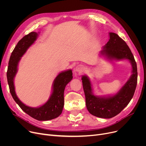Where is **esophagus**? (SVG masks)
I'll return each mask as SVG.
<instances>
[{"mask_svg":"<svg viewBox=\"0 0 146 146\" xmlns=\"http://www.w3.org/2000/svg\"><path fill=\"white\" fill-rule=\"evenodd\" d=\"M84 70V67L82 65H78L76 68V72H78L79 73H82Z\"/></svg>","mask_w":146,"mask_h":146,"instance_id":"obj_1","label":"esophagus"}]
</instances>
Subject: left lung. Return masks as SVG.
<instances>
[{
	"mask_svg": "<svg viewBox=\"0 0 146 146\" xmlns=\"http://www.w3.org/2000/svg\"><path fill=\"white\" fill-rule=\"evenodd\" d=\"M109 34L110 40L101 51V54L110 59H128L132 66L133 74L117 94L108 97L95 96L89 78L86 76H82L86 108L92 115L102 118H111L116 116L127 106L133 97L137 83V64L131 51L127 43L117 34Z\"/></svg>",
	"mask_w": 146,
	"mask_h": 146,
	"instance_id": "left-lung-1",
	"label": "left lung"
}]
</instances>
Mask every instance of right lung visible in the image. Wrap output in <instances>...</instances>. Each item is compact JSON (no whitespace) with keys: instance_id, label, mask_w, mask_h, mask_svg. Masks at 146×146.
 Instances as JSON below:
<instances>
[{"instance_id":"add662e5","label":"right lung","mask_w":146,"mask_h":146,"mask_svg":"<svg viewBox=\"0 0 146 146\" xmlns=\"http://www.w3.org/2000/svg\"><path fill=\"white\" fill-rule=\"evenodd\" d=\"M38 34L31 32L26 35L18 42L13 50L7 70V79L10 92L15 101L29 116L38 121H48L58 117L64 106V92L67 84L73 78L72 70L59 73L52 84V92L48 101L38 108H32L23 104L15 91L14 78L18 71V65L21 57L36 40Z\"/></svg>"}]
</instances>
